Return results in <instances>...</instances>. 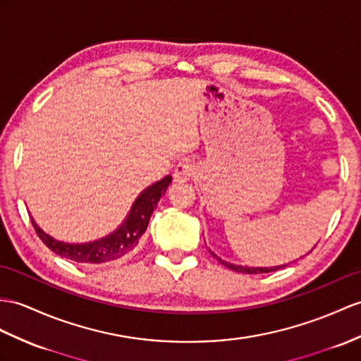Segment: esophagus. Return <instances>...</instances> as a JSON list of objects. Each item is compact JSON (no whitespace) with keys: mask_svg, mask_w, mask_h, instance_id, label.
Returning <instances> with one entry per match:
<instances>
[{"mask_svg":"<svg viewBox=\"0 0 361 361\" xmlns=\"http://www.w3.org/2000/svg\"><path fill=\"white\" fill-rule=\"evenodd\" d=\"M195 164L191 161H180L174 169V179L176 180H190L195 174Z\"/></svg>","mask_w":361,"mask_h":361,"instance_id":"esophagus-1","label":"esophagus"}]
</instances>
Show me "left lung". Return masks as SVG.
<instances>
[{
  "label": "left lung",
  "instance_id": "8db88e82",
  "mask_svg": "<svg viewBox=\"0 0 361 361\" xmlns=\"http://www.w3.org/2000/svg\"><path fill=\"white\" fill-rule=\"evenodd\" d=\"M311 252V251H310ZM213 254V256L222 263V265H225L226 268H230V269H233V271H235V272H243V274H259V272H274V271H277V269H280V268H285L286 265H277V267H243V265H235V263H230V262H225V260H222L221 257H217L214 252H211Z\"/></svg>",
  "mask_w": 361,
  "mask_h": 361
}]
</instances>
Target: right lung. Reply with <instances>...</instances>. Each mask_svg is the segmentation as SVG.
<instances>
[{
	"instance_id": "obj_1",
	"label": "right lung",
	"mask_w": 361,
	"mask_h": 361,
	"mask_svg": "<svg viewBox=\"0 0 361 361\" xmlns=\"http://www.w3.org/2000/svg\"><path fill=\"white\" fill-rule=\"evenodd\" d=\"M170 183L171 176L169 174L164 179L147 187L133 202L126 221L113 233L101 237L98 240L85 243H67L63 240H56L55 237L44 233L38 224L33 221L32 216L30 221L35 231L39 235V239L46 243V247H49L61 257L78 263H105L110 260H116L135 250V247L139 243V239L147 230L153 211L157 207V202L161 200V196L165 195Z\"/></svg>"
}]
</instances>
